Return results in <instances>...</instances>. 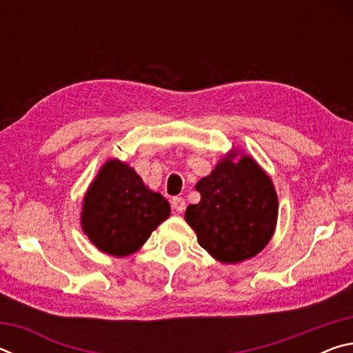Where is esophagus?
Returning a JSON list of instances; mask_svg holds the SVG:
<instances>
[{"label":"esophagus","mask_w":353,"mask_h":353,"mask_svg":"<svg viewBox=\"0 0 353 353\" xmlns=\"http://www.w3.org/2000/svg\"><path fill=\"white\" fill-rule=\"evenodd\" d=\"M171 207L174 208V212L182 213L185 210V201L182 198H172L171 201Z\"/></svg>","instance_id":"obj_1"}]
</instances>
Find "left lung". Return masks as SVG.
I'll return each instance as SVG.
<instances>
[{
	"label": "left lung",
	"instance_id": "1",
	"mask_svg": "<svg viewBox=\"0 0 353 353\" xmlns=\"http://www.w3.org/2000/svg\"><path fill=\"white\" fill-rule=\"evenodd\" d=\"M194 187L201 201L187 207L185 221L214 260H249L271 241L279 199L272 179L254 157L232 148Z\"/></svg>",
	"mask_w": 353,
	"mask_h": 353
}]
</instances>
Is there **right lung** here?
<instances>
[{
	"instance_id": "right-lung-1",
	"label": "right lung",
	"mask_w": 353,
	"mask_h": 353,
	"mask_svg": "<svg viewBox=\"0 0 353 353\" xmlns=\"http://www.w3.org/2000/svg\"><path fill=\"white\" fill-rule=\"evenodd\" d=\"M162 194L148 188L126 162L109 159L83 194L81 227L101 252L128 256L170 218Z\"/></svg>"
}]
</instances>
